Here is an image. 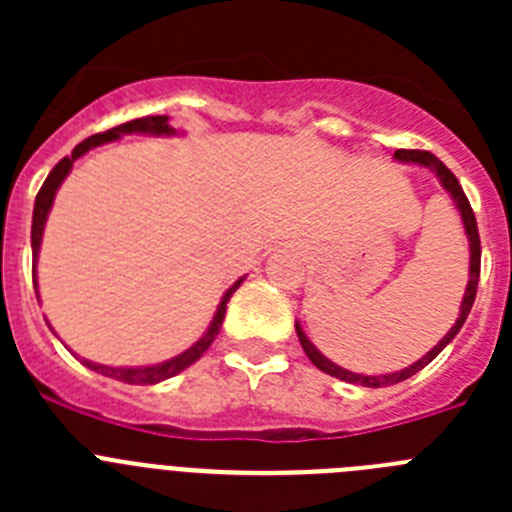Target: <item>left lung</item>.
<instances>
[{
	"label": "left lung",
	"mask_w": 512,
	"mask_h": 512,
	"mask_svg": "<svg viewBox=\"0 0 512 512\" xmlns=\"http://www.w3.org/2000/svg\"><path fill=\"white\" fill-rule=\"evenodd\" d=\"M395 161H400V164H415V166H423V169H431L433 174L438 176L441 187L451 194V200H454L456 210H459L461 225H464V233H467V241H469V282H467V289H464V297H461L459 318H456V323L451 325L449 333H446V336H443L441 341H438L436 346H433L431 351L423 356V359H418L415 364L405 366V369H400V372H392V374H356V372H348V369H343V366L333 364L328 356L320 354L318 348H315V343H312L310 338L305 336L302 325L295 323L297 338H300L302 348H305L307 359L318 366L320 372L341 379V382L361 384V387H390V384H397V382H402V379L413 377V374H418L423 366L431 364V361L436 359L438 354H441L443 348L454 341L456 333L461 330V325H464V320H467L469 310H472V305H474V297H477V284H479V259H482V248H479V230H477V220H474L472 207H469L467 194H464V189H461L459 179H456V176L451 174L446 166H443V161H438V158L433 156V153H428V151H395Z\"/></svg>",
	"instance_id": "1"
}]
</instances>
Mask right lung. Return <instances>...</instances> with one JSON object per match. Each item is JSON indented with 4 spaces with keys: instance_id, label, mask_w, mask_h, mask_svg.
Listing matches in <instances>:
<instances>
[{
    "instance_id": "1",
    "label": "right lung",
    "mask_w": 512,
    "mask_h": 512,
    "mask_svg": "<svg viewBox=\"0 0 512 512\" xmlns=\"http://www.w3.org/2000/svg\"><path fill=\"white\" fill-rule=\"evenodd\" d=\"M133 133H138V135H166V138H169V135H179V130L171 128L169 117H166V115L138 117V120H130V122H125V125H117V128L107 130V133L92 135V138H87L84 143H79V146L71 151V156L61 158V161L53 166L51 174H48V179L43 182V187H40L38 197H35L33 230H30V243H33L35 264H38L40 241H43V230H45V220H48V212H51L53 200H56L58 187H61L63 179L69 176V171L74 169L76 158H81L84 153L92 151V148L104 146V143H112V140H120L122 135H133ZM243 279H246V277H241L238 282L230 284V289L223 295L220 305H217L215 315H212L210 325H207V330L202 333L200 341H194L192 346L187 348V351H182V354L174 356V359H166V361H161V364H148V366H107V364H97V361H89V359H81V364L89 366L92 372L104 374V377L117 379V382H125V384H158V382H164V379H169V377H176V374L184 372L187 366H192L194 361L200 359L207 348L212 346V341L217 338V333H220V325H223V320H225L228 300L233 297L235 289L241 287ZM33 284H35V295H38V274H35V269H33Z\"/></svg>"
}]
</instances>
